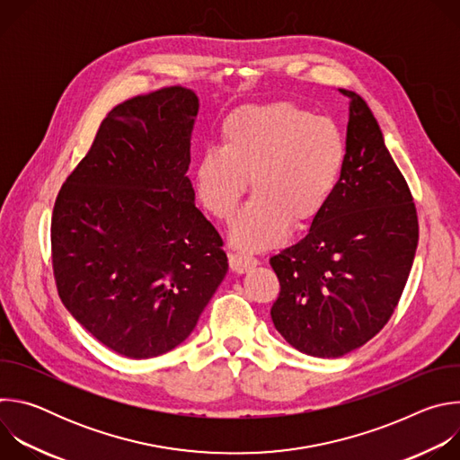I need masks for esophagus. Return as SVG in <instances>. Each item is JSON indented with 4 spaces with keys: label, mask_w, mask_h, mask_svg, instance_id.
<instances>
[{
    "label": "esophagus",
    "mask_w": 460,
    "mask_h": 460,
    "mask_svg": "<svg viewBox=\"0 0 460 460\" xmlns=\"http://www.w3.org/2000/svg\"><path fill=\"white\" fill-rule=\"evenodd\" d=\"M229 266L234 273L242 275V273H247L249 270L256 268L258 266V260L249 256V254H242V252H231L229 254Z\"/></svg>",
    "instance_id": "34e87169"
}]
</instances>
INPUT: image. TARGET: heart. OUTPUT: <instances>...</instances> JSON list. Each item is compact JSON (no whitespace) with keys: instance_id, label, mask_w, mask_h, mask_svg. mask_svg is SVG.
Returning a JSON list of instances; mask_svg holds the SVG:
<instances>
[{"instance_id":"b5f03b06","label":"heart","mask_w":460,"mask_h":460,"mask_svg":"<svg viewBox=\"0 0 460 460\" xmlns=\"http://www.w3.org/2000/svg\"><path fill=\"white\" fill-rule=\"evenodd\" d=\"M348 147L341 127L288 103L233 111L220 127V147L206 149L192 169L204 209L229 220L245 194L254 199L234 218L229 238L247 251L280 243L291 227L316 220L341 181Z\"/></svg>"}]
</instances>
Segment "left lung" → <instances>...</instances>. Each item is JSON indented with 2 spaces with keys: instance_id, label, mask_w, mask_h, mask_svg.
Returning <instances> with one entry per match:
<instances>
[{
  "instance_id": "left-lung-1",
  "label": "left lung",
  "mask_w": 460,
  "mask_h": 460,
  "mask_svg": "<svg viewBox=\"0 0 460 460\" xmlns=\"http://www.w3.org/2000/svg\"><path fill=\"white\" fill-rule=\"evenodd\" d=\"M339 91L349 98L341 181L307 234L270 260L280 282L271 307L277 332L320 358L364 346L387 323L419 242L410 187L378 121L357 93Z\"/></svg>"
}]
</instances>
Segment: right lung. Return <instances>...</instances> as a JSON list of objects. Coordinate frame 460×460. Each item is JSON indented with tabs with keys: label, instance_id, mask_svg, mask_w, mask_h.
<instances>
[{
	"label": "right lung",
	"instance_id": "add662e5",
	"mask_svg": "<svg viewBox=\"0 0 460 460\" xmlns=\"http://www.w3.org/2000/svg\"><path fill=\"white\" fill-rule=\"evenodd\" d=\"M199 109L183 87L119 103L54 204L59 298L128 358L180 346L227 275L222 238L194 206L187 176Z\"/></svg>",
	"mask_w": 460,
	"mask_h": 460
}]
</instances>
